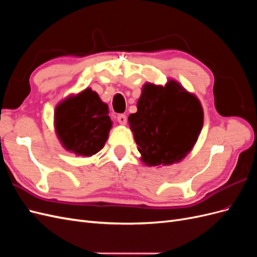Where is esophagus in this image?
<instances>
[{"label":"esophagus","instance_id":"esophagus-1","mask_svg":"<svg viewBox=\"0 0 257 257\" xmlns=\"http://www.w3.org/2000/svg\"><path fill=\"white\" fill-rule=\"evenodd\" d=\"M116 120L121 124V125H125L126 121H127V116L125 114H119L116 116Z\"/></svg>","mask_w":257,"mask_h":257}]
</instances>
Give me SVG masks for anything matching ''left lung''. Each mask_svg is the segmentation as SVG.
<instances>
[{"instance_id": "left-lung-1", "label": "left lung", "mask_w": 257, "mask_h": 257, "mask_svg": "<svg viewBox=\"0 0 257 257\" xmlns=\"http://www.w3.org/2000/svg\"><path fill=\"white\" fill-rule=\"evenodd\" d=\"M130 128L146 166L181 162L195 146L204 124L198 97L175 79L165 85L146 82Z\"/></svg>"}]
</instances>
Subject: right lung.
Masks as SVG:
<instances>
[{
  "label": "right lung",
  "mask_w": 257,
  "mask_h": 257,
  "mask_svg": "<svg viewBox=\"0 0 257 257\" xmlns=\"http://www.w3.org/2000/svg\"><path fill=\"white\" fill-rule=\"evenodd\" d=\"M108 105L91 88L62 99L54 109V130L66 151L90 158L103 149L112 121Z\"/></svg>",
  "instance_id": "1"
}]
</instances>
